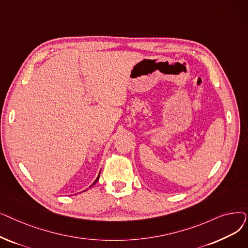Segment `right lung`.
<instances>
[{
  "instance_id": "right-lung-1",
  "label": "right lung",
  "mask_w": 248,
  "mask_h": 248,
  "mask_svg": "<svg viewBox=\"0 0 248 248\" xmlns=\"http://www.w3.org/2000/svg\"><path fill=\"white\" fill-rule=\"evenodd\" d=\"M99 175H100V173H99ZM99 175H98V177H97V179H96V180H95V181H94V183H93V185H91V186H93V185H94V184H95V183H96V182H97V181H98V179H99Z\"/></svg>"
}]
</instances>
